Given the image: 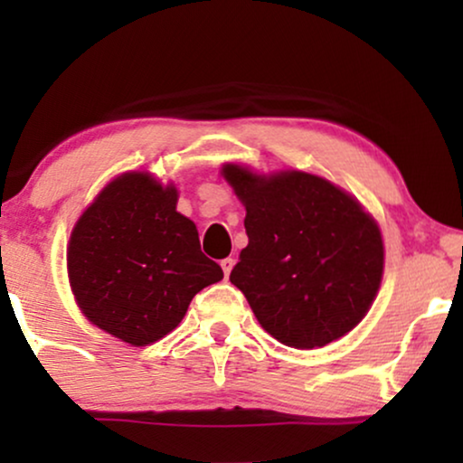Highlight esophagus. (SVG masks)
<instances>
[{
    "mask_svg": "<svg viewBox=\"0 0 463 463\" xmlns=\"http://www.w3.org/2000/svg\"><path fill=\"white\" fill-rule=\"evenodd\" d=\"M221 268H223V274H225V278L232 274V268H233V259L232 257H227V259H223V261H221Z\"/></svg>",
    "mask_w": 463,
    "mask_h": 463,
    "instance_id": "1",
    "label": "esophagus"
}]
</instances>
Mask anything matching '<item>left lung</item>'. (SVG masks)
<instances>
[{
	"label": "left lung",
	"instance_id": "8db88e82",
	"mask_svg": "<svg viewBox=\"0 0 463 463\" xmlns=\"http://www.w3.org/2000/svg\"><path fill=\"white\" fill-rule=\"evenodd\" d=\"M246 208L249 246L232 269L259 325L297 350L350 333L369 312L383 276V240L356 198L322 176L257 175L225 164Z\"/></svg>",
	"mask_w": 463,
	"mask_h": 463
}]
</instances>
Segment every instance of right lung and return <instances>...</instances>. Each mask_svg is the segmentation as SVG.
<instances>
[{
  "instance_id": "obj_1",
  "label": "right lung",
  "mask_w": 463,
  "mask_h": 463,
  "mask_svg": "<svg viewBox=\"0 0 463 463\" xmlns=\"http://www.w3.org/2000/svg\"><path fill=\"white\" fill-rule=\"evenodd\" d=\"M176 200V187L154 175L124 173L94 198L69 240V282L81 314L130 345L168 335L194 297L223 278Z\"/></svg>"
}]
</instances>
